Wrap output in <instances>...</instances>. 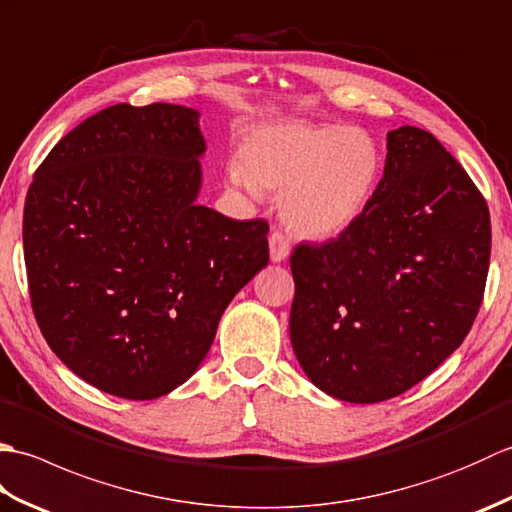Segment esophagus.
Returning a JSON list of instances; mask_svg holds the SVG:
<instances>
[{
  "label": "esophagus",
  "mask_w": 512,
  "mask_h": 512,
  "mask_svg": "<svg viewBox=\"0 0 512 512\" xmlns=\"http://www.w3.org/2000/svg\"><path fill=\"white\" fill-rule=\"evenodd\" d=\"M268 246H270V262L279 264L290 255V239L281 233V231H273V235L268 237Z\"/></svg>",
  "instance_id": "34e87169"
}]
</instances>
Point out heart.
Listing matches in <instances>:
<instances>
[{
  "instance_id": "heart-1",
  "label": "heart",
  "mask_w": 512,
  "mask_h": 512,
  "mask_svg": "<svg viewBox=\"0 0 512 512\" xmlns=\"http://www.w3.org/2000/svg\"><path fill=\"white\" fill-rule=\"evenodd\" d=\"M380 171L383 154L365 129L288 121L255 127L228 180L248 195L279 193V215L292 233L328 239L361 220Z\"/></svg>"
}]
</instances>
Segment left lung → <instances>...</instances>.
Returning <instances> with one entry per match:
<instances>
[{
	"mask_svg": "<svg viewBox=\"0 0 512 512\" xmlns=\"http://www.w3.org/2000/svg\"><path fill=\"white\" fill-rule=\"evenodd\" d=\"M488 259L491 217L469 173L424 129L389 132L361 220L290 255V341L303 372L345 402L400 396L466 339Z\"/></svg>",
	"mask_w": 512,
	"mask_h": 512,
	"instance_id": "left-lung-1",
	"label": "left lung"
}]
</instances>
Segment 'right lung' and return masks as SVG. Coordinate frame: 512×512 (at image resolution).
<instances>
[{
  "instance_id": "right-lung-1",
  "label": "right lung",
  "mask_w": 512,
  "mask_h": 512,
  "mask_svg": "<svg viewBox=\"0 0 512 512\" xmlns=\"http://www.w3.org/2000/svg\"><path fill=\"white\" fill-rule=\"evenodd\" d=\"M200 112L118 103L35 173L24 259L43 339L85 383L154 400L195 374L233 297L268 264V224L195 200Z\"/></svg>"
}]
</instances>
